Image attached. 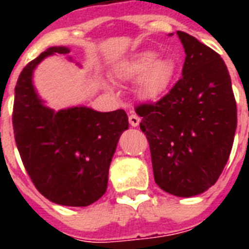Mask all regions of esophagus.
<instances>
[{
	"label": "esophagus",
	"instance_id": "obj_1",
	"mask_svg": "<svg viewBox=\"0 0 249 249\" xmlns=\"http://www.w3.org/2000/svg\"><path fill=\"white\" fill-rule=\"evenodd\" d=\"M129 123H130V125H132V126H134V128H136V126H138V125H140L141 119L137 116V115L132 113V115H129Z\"/></svg>",
	"mask_w": 249,
	"mask_h": 249
}]
</instances>
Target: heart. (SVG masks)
<instances>
[{
	"label": "heart",
	"instance_id": "b5f03b06",
	"mask_svg": "<svg viewBox=\"0 0 249 249\" xmlns=\"http://www.w3.org/2000/svg\"><path fill=\"white\" fill-rule=\"evenodd\" d=\"M177 66L166 56H158L155 50H141L120 60L115 75L120 80H136L134 93L141 101L156 102L163 98L173 83Z\"/></svg>",
	"mask_w": 249,
	"mask_h": 249
}]
</instances>
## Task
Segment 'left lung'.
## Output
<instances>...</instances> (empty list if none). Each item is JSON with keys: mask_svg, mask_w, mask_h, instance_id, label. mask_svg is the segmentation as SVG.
Segmentation results:
<instances>
[{"mask_svg": "<svg viewBox=\"0 0 249 249\" xmlns=\"http://www.w3.org/2000/svg\"><path fill=\"white\" fill-rule=\"evenodd\" d=\"M177 36L186 54L182 77L159 102L138 106L136 112L158 186L191 197L214 185L228 163L236 103L222 58L187 33L178 31Z\"/></svg>", "mask_w": 249, "mask_h": 249, "instance_id": "1", "label": "left lung"}]
</instances>
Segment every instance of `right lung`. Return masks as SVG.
<instances>
[{
	"instance_id": "obj_1",
	"label": "right lung",
	"mask_w": 249,
	"mask_h": 249,
	"mask_svg": "<svg viewBox=\"0 0 249 249\" xmlns=\"http://www.w3.org/2000/svg\"><path fill=\"white\" fill-rule=\"evenodd\" d=\"M70 52L67 46H52L21 71L15 86L14 134L36 189L55 204L86 207L106 193L109 164L129 123L124 109L99 112L75 106L54 111L45 105L33 85V72L45 58Z\"/></svg>"
}]
</instances>
